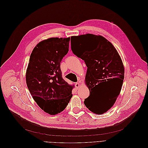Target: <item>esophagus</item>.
<instances>
[{
  "label": "esophagus",
  "instance_id": "1",
  "mask_svg": "<svg viewBox=\"0 0 148 148\" xmlns=\"http://www.w3.org/2000/svg\"><path fill=\"white\" fill-rule=\"evenodd\" d=\"M75 88H79L80 87H81V84H79V83H78V82H76V83H75Z\"/></svg>",
  "mask_w": 148,
  "mask_h": 148
}]
</instances>
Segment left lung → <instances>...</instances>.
<instances>
[{
  "label": "left lung",
  "mask_w": 148,
  "mask_h": 148,
  "mask_svg": "<svg viewBox=\"0 0 148 148\" xmlns=\"http://www.w3.org/2000/svg\"><path fill=\"white\" fill-rule=\"evenodd\" d=\"M72 39L76 41L73 49L71 41L73 53L84 60L87 67L86 84L89 91L102 84L99 91L105 93L96 103L90 94L84 104L94 113L103 114L113 106L122 89L124 79L122 59L114 46L101 36L87 34L72 36Z\"/></svg>",
  "instance_id": "8db88e82"
}]
</instances>
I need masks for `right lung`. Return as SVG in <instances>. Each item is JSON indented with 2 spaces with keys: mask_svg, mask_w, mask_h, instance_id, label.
<instances>
[{
  "mask_svg": "<svg viewBox=\"0 0 148 148\" xmlns=\"http://www.w3.org/2000/svg\"><path fill=\"white\" fill-rule=\"evenodd\" d=\"M70 40L53 37L40 42L33 49L26 70V84L34 100L51 115L64 110L72 97L74 86L63 79L60 68Z\"/></svg>",
  "mask_w": 148,
  "mask_h": 148,
  "instance_id": "right-lung-1",
  "label": "right lung"
}]
</instances>
